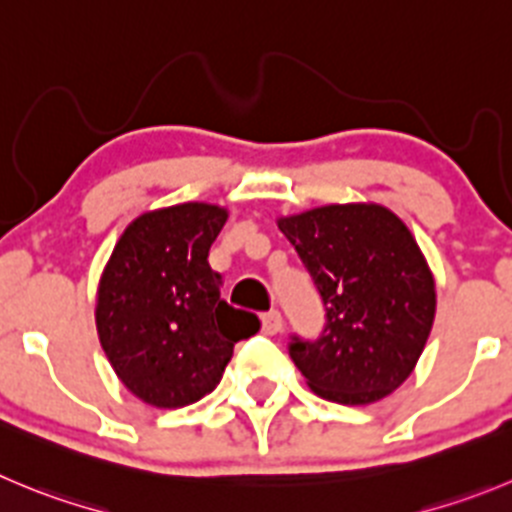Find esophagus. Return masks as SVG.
Here are the masks:
<instances>
[{"label": "esophagus", "instance_id": "obj_1", "mask_svg": "<svg viewBox=\"0 0 512 512\" xmlns=\"http://www.w3.org/2000/svg\"><path fill=\"white\" fill-rule=\"evenodd\" d=\"M283 315H280V310H270V313L262 315V331L267 333V336H275V333L283 331Z\"/></svg>", "mask_w": 512, "mask_h": 512}]
</instances>
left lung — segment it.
<instances>
[{
	"mask_svg": "<svg viewBox=\"0 0 512 512\" xmlns=\"http://www.w3.org/2000/svg\"><path fill=\"white\" fill-rule=\"evenodd\" d=\"M326 305L315 341L290 338L310 389L336 404H374L417 366L434 323V278L417 240L381 204H328L278 219Z\"/></svg>",
	"mask_w": 512,
	"mask_h": 512,
	"instance_id": "obj_1",
	"label": "left lung"
}]
</instances>
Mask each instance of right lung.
I'll return each mask as SVG.
<instances>
[{
  "label": "right lung",
  "mask_w": 512,
  "mask_h": 512,
  "mask_svg": "<svg viewBox=\"0 0 512 512\" xmlns=\"http://www.w3.org/2000/svg\"><path fill=\"white\" fill-rule=\"evenodd\" d=\"M227 209L186 202L133 219L113 247L95 303L100 346L133 396L179 409L219 384L234 343L260 318L227 305L209 247Z\"/></svg>",
  "instance_id": "obj_1"
}]
</instances>
